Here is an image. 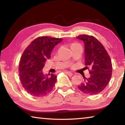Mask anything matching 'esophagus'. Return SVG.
Listing matches in <instances>:
<instances>
[{
    "mask_svg": "<svg viewBox=\"0 0 125 125\" xmlns=\"http://www.w3.org/2000/svg\"><path fill=\"white\" fill-rule=\"evenodd\" d=\"M65 73H67V74L69 76V77H71V76H72L73 75V74L72 73L70 72H65Z\"/></svg>",
    "mask_w": 125,
    "mask_h": 125,
    "instance_id": "obj_1",
    "label": "esophagus"
}]
</instances>
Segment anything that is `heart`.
Here are the masks:
<instances>
[{
  "mask_svg": "<svg viewBox=\"0 0 125 125\" xmlns=\"http://www.w3.org/2000/svg\"><path fill=\"white\" fill-rule=\"evenodd\" d=\"M76 45V43H74V44H73L72 46H73V45Z\"/></svg>",
  "mask_w": 125,
  "mask_h": 125,
  "instance_id": "1",
  "label": "heart"
}]
</instances>
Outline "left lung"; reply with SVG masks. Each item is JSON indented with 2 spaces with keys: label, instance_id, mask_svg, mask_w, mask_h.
<instances>
[{
  "label": "left lung",
  "instance_id": "obj_1",
  "mask_svg": "<svg viewBox=\"0 0 125 125\" xmlns=\"http://www.w3.org/2000/svg\"><path fill=\"white\" fill-rule=\"evenodd\" d=\"M84 43L85 64L91 68L90 77L78 86L84 94L93 95L102 92L109 84L112 75V64L106 50L96 38L87 35L77 37ZM87 68V67H86Z\"/></svg>",
  "mask_w": 125,
  "mask_h": 125
}]
</instances>
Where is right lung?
<instances>
[{
	"mask_svg": "<svg viewBox=\"0 0 125 125\" xmlns=\"http://www.w3.org/2000/svg\"><path fill=\"white\" fill-rule=\"evenodd\" d=\"M63 39L42 36L35 39L28 46L19 63L20 79L23 87L31 95L42 97L51 92L56 84L57 76L43 74L42 69L54 46Z\"/></svg>",
	"mask_w": 125,
	"mask_h": 125,
	"instance_id": "1",
	"label": "right lung"
}]
</instances>
